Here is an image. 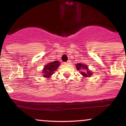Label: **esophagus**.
<instances>
[{"mask_svg":"<svg viewBox=\"0 0 126 126\" xmlns=\"http://www.w3.org/2000/svg\"><path fill=\"white\" fill-rule=\"evenodd\" d=\"M65 64H70V60H68L67 62H65Z\"/></svg>","mask_w":126,"mask_h":126,"instance_id":"1","label":"esophagus"}]
</instances>
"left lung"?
Returning a JSON list of instances; mask_svg holds the SVG:
<instances>
[{"label":"left lung","instance_id":"obj_1","mask_svg":"<svg viewBox=\"0 0 126 126\" xmlns=\"http://www.w3.org/2000/svg\"><path fill=\"white\" fill-rule=\"evenodd\" d=\"M76 68L78 71H80L83 78H89L93 74V72L90 70L86 64L83 63H78L76 64Z\"/></svg>","mask_w":126,"mask_h":126}]
</instances>
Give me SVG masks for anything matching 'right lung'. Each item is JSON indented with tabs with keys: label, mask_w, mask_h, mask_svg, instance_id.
Segmentation results:
<instances>
[{
	"label": "right lung",
	"mask_w": 126,
	"mask_h": 126,
	"mask_svg": "<svg viewBox=\"0 0 126 126\" xmlns=\"http://www.w3.org/2000/svg\"><path fill=\"white\" fill-rule=\"evenodd\" d=\"M60 64V62L57 60H56V61L48 63L47 64L45 65L43 70H42L43 77L46 78H51L52 75L54 74V72L59 67Z\"/></svg>",
	"instance_id": "obj_1"
}]
</instances>
